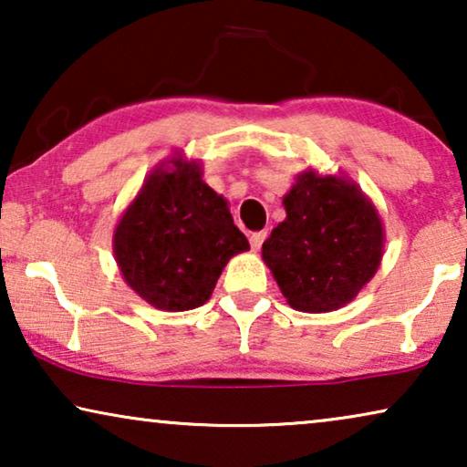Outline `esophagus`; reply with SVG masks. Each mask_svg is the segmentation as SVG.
<instances>
[{"label":"esophagus","mask_w":467,"mask_h":467,"mask_svg":"<svg viewBox=\"0 0 467 467\" xmlns=\"http://www.w3.org/2000/svg\"><path fill=\"white\" fill-rule=\"evenodd\" d=\"M265 238H267L265 232H254V234H251V246H253V251H259L261 244H264V242H265Z\"/></svg>","instance_id":"obj_1"}]
</instances>
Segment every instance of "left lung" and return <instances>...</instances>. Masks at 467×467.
I'll return each mask as SVG.
<instances>
[{"mask_svg": "<svg viewBox=\"0 0 467 467\" xmlns=\"http://www.w3.org/2000/svg\"><path fill=\"white\" fill-rule=\"evenodd\" d=\"M283 203L286 219L272 229L261 257L286 302L312 315L353 302L382 259L379 210L353 181L315 170L296 178Z\"/></svg>", "mask_w": 467, "mask_h": 467, "instance_id": "1", "label": "left lung"}]
</instances>
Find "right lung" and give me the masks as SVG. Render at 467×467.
Segmentation results:
<instances>
[{
  "label": "right lung",
  "instance_id": "add662e5",
  "mask_svg": "<svg viewBox=\"0 0 467 467\" xmlns=\"http://www.w3.org/2000/svg\"><path fill=\"white\" fill-rule=\"evenodd\" d=\"M114 259L125 283L159 310L206 304L223 267L248 251L227 200L181 155L159 165L114 229Z\"/></svg>",
  "mask_w": 467,
  "mask_h": 467
}]
</instances>
